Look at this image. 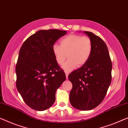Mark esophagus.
I'll return each mask as SVG.
<instances>
[{
	"label": "esophagus",
	"mask_w": 128,
	"mask_h": 128,
	"mask_svg": "<svg viewBox=\"0 0 128 128\" xmlns=\"http://www.w3.org/2000/svg\"><path fill=\"white\" fill-rule=\"evenodd\" d=\"M66 79H68V73H66Z\"/></svg>",
	"instance_id": "obj_1"
}]
</instances>
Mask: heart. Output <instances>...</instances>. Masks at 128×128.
<instances>
[{
    "mask_svg": "<svg viewBox=\"0 0 128 128\" xmlns=\"http://www.w3.org/2000/svg\"><path fill=\"white\" fill-rule=\"evenodd\" d=\"M60 46L54 44L52 52L58 64L65 72H70L77 66H82L88 62L92 51V43L88 37L70 34L60 40Z\"/></svg>",
    "mask_w": 128,
    "mask_h": 128,
    "instance_id": "heart-1",
    "label": "heart"
}]
</instances>
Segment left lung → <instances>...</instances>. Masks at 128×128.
<instances>
[{
    "instance_id": "left-lung-1",
    "label": "left lung",
    "mask_w": 128,
    "mask_h": 128,
    "mask_svg": "<svg viewBox=\"0 0 128 128\" xmlns=\"http://www.w3.org/2000/svg\"><path fill=\"white\" fill-rule=\"evenodd\" d=\"M83 33L92 41V53L88 62L70 74L68 79L72 84L70 104L76 109L87 111L98 106L106 96L112 81V63L104 42L91 32Z\"/></svg>"
}]
</instances>
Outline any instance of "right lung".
Returning <instances> with one entry per match:
<instances>
[{"label": "right lung", "instance_id": "right-lung-1", "mask_svg": "<svg viewBox=\"0 0 128 128\" xmlns=\"http://www.w3.org/2000/svg\"><path fill=\"white\" fill-rule=\"evenodd\" d=\"M66 34L64 30H40L20 48L15 68L16 88L24 102L34 110L44 111L52 106L56 90L66 80L52 46Z\"/></svg>", "mask_w": 128, "mask_h": 128}]
</instances>
